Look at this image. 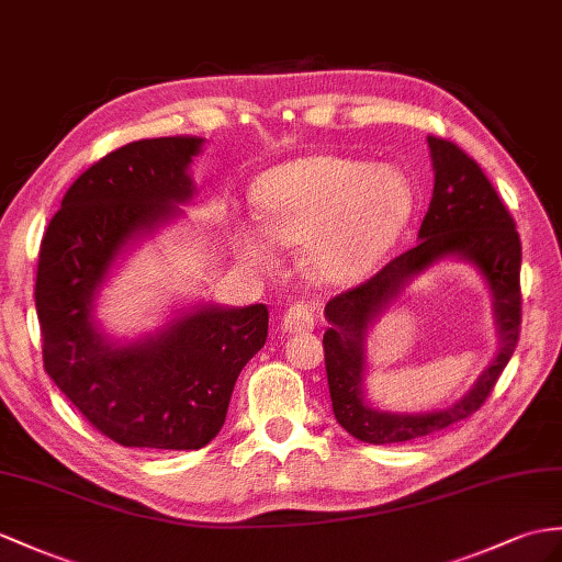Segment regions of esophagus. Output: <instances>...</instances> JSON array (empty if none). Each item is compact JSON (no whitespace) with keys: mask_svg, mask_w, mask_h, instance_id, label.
I'll return each instance as SVG.
<instances>
[{"mask_svg":"<svg viewBox=\"0 0 562 562\" xmlns=\"http://www.w3.org/2000/svg\"><path fill=\"white\" fill-rule=\"evenodd\" d=\"M314 324H317V319H314V310L310 305H293L281 319V328L285 334L312 331Z\"/></svg>","mask_w":562,"mask_h":562,"instance_id":"34e87169","label":"esophagus"}]
</instances>
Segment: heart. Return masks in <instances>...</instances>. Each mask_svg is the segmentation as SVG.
<instances>
[{
	"instance_id": "1",
	"label": "heart",
	"mask_w": 562,
	"mask_h": 562,
	"mask_svg": "<svg viewBox=\"0 0 562 562\" xmlns=\"http://www.w3.org/2000/svg\"><path fill=\"white\" fill-rule=\"evenodd\" d=\"M259 224L234 231L236 255L257 269L277 267V248H303L307 277L346 289L372 277L415 214V188L393 167L350 157L279 164L255 186Z\"/></svg>"
}]
</instances>
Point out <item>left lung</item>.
<instances>
[{"label": "left lung", "mask_w": 562, "mask_h": 562, "mask_svg": "<svg viewBox=\"0 0 562 562\" xmlns=\"http://www.w3.org/2000/svg\"><path fill=\"white\" fill-rule=\"evenodd\" d=\"M427 143L434 167V193L429 212L424 214L419 226V243L413 250L391 259L358 289L328 300L324 307L326 322L331 324L324 331V362L336 422L358 441L374 446L413 441L476 413L494 391L505 364L510 362L519 338V322H522V295H519L522 243L513 216L479 164L456 143L434 135H429ZM448 256L472 263L487 283L499 334L497 358L460 402L443 411L431 414L376 411L363 401L368 328L397 299L405 284Z\"/></svg>", "instance_id": "obj_1"}]
</instances>
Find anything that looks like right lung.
<instances>
[{
    "label": "right lung",
    "mask_w": 562,
    "mask_h": 562,
    "mask_svg": "<svg viewBox=\"0 0 562 562\" xmlns=\"http://www.w3.org/2000/svg\"><path fill=\"white\" fill-rule=\"evenodd\" d=\"M202 138L123 145L76 178L40 245L35 307L45 372L126 448L198 450L222 431L240 369L265 346L267 305H195L135 340L106 336L94 297L116 259L183 216Z\"/></svg>",
    "instance_id": "obj_1"
}]
</instances>
